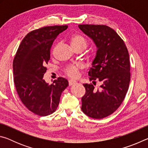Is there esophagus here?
I'll return each mask as SVG.
<instances>
[{"label": "esophagus", "mask_w": 148, "mask_h": 148, "mask_svg": "<svg viewBox=\"0 0 148 148\" xmlns=\"http://www.w3.org/2000/svg\"><path fill=\"white\" fill-rule=\"evenodd\" d=\"M76 83H77V82L75 81V80H73V79H70L69 81V86H73V85L76 84Z\"/></svg>", "instance_id": "esophagus-1"}]
</instances>
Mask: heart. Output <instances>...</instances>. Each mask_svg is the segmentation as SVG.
I'll use <instances>...</instances> for the list:
<instances>
[{
  "instance_id": "1",
  "label": "heart",
  "mask_w": 148,
  "mask_h": 148,
  "mask_svg": "<svg viewBox=\"0 0 148 148\" xmlns=\"http://www.w3.org/2000/svg\"><path fill=\"white\" fill-rule=\"evenodd\" d=\"M71 42L72 47L75 49L84 50L86 48L87 46V42L83 36L79 34L72 35L71 38ZM83 66L80 64H72L68 65L64 69V72L67 76L76 78L79 75V72L82 70Z\"/></svg>"
}]
</instances>
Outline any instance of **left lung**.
Here are the masks:
<instances>
[{"instance_id":"8db88e82","label":"left lung","mask_w":148,"mask_h":148,"mask_svg":"<svg viewBox=\"0 0 148 148\" xmlns=\"http://www.w3.org/2000/svg\"><path fill=\"white\" fill-rule=\"evenodd\" d=\"M97 47V55L88 72L92 84H83L86 93L82 110L87 116L102 119L113 114L123 101L128 91L131 72L129 55L124 42L113 29L103 25H79Z\"/></svg>"}]
</instances>
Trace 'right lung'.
<instances>
[{"mask_svg":"<svg viewBox=\"0 0 148 148\" xmlns=\"http://www.w3.org/2000/svg\"><path fill=\"white\" fill-rule=\"evenodd\" d=\"M68 25L42 27L29 32L22 40L13 61L14 82L19 97L30 111L46 116L57 110L69 82L59 77L53 84L44 79L55 39Z\"/></svg>","mask_w":148,"mask_h":148,"instance_id":"obj_1","label":"right lung"}]
</instances>
